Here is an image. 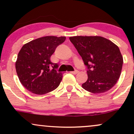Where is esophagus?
Wrapping results in <instances>:
<instances>
[{"label": "esophagus", "mask_w": 134, "mask_h": 134, "mask_svg": "<svg viewBox=\"0 0 134 134\" xmlns=\"http://www.w3.org/2000/svg\"><path fill=\"white\" fill-rule=\"evenodd\" d=\"M71 74H77L79 71L78 70H75V71H72V72H70Z\"/></svg>", "instance_id": "34e87169"}]
</instances>
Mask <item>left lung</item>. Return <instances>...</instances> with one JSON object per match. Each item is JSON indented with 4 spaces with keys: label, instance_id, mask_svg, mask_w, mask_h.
<instances>
[{
    "label": "left lung",
    "instance_id": "8db88e82",
    "mask_svg": "<svg viewBox=\"0 0 134 134\" xmlns=\"http://www.w3.org/2000/svg\"><path fill=\"white\" fill-rule=\"evenodd\" d=\"M69 40L87 67L88 78L82 84V88L99 94L114 86L120 76L124 62L118 46L98 36H76Z\"/></svg>",
    "mask_w": 134,
    "mask_h": 134
}]
</instances>
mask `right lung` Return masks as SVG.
<instances>
[{"label":"right lung","instance_id":"add662e5","mask_svg":"<svg viewBox=\"0 0 134 134\" xmlns=\"http://www.w3.org/2000/svg\"><path fill=\"white\" fill-rule=\"evenodd\" d=\"M65 36H47L24 44L16 62L17 74L22 85L29 91L42 95L57 88L62 74L57 72V64L50 61V57Z\"/></svg>","mask_w":134,"mask_h":134}]
</instances>
